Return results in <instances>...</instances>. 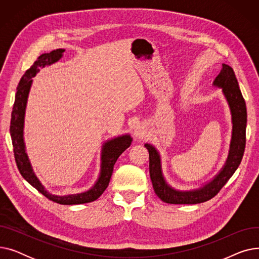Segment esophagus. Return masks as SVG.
Wrapping results in <instances>:
<instances>
[{
  "instance_id": "34e87169",
  "label": "esophagus",
  "mask_w": 259,
  "mask_h": 259,
  "mask_svg": "<svg viewBox=\"0 0 259 259\" xmlns=\"http://www.w3.org/2000/svg\"><path fill=\"white\" fill-rule=\"evenodd\" d=\"M146 131L142 125H137L134 128V137L138 139H143L145 137Z\"/></svg>"
}]
</instances>
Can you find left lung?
I'll use <instances>...</instances> for the list:
<instances>
[{
	"label": "left lung",
	"mask_w": 259,
	"mask_h": 259,
	"mask_svg": "<svg viewBox=\"0 0 259 259\" xmlns=\"http://www.w3.org/2000/svg\"><path fill=\"white\" fill-rule=\"evenodd\" d=\"M213 85L223 88V93L232 114L233 129L226 164L211 182L199 189L190 190V191H180V190L173 189L166 183L162 175L158 151L152 145L145 144V147L149 151V172H150L154 192L162 201L167 203L193 205V203H200L213 198L234 174L242 159L244 148H246L247 108L232 68L229 65L223 64L222 70L215 77Z\"/></svg>",
	"instance_id": "1"
}]
</instances>
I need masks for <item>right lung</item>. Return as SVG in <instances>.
Here are the masks:
<instances>
[{
    "mask_svg": "<svg viewBox=\"0 0 259 259\" xmlns=\"http://www.w3.org/2000/svg\"><path fill=\"white\" fill-rule=\"evenodd\" d=\"M64 51L65 49H57L49 53L40 54L37 60L33 63V65L22 76L17 88L16 100L12 108L10 135L17 166L23 178L33 188H35L38 192H40L48 199L54 202H58L60 205H79V203L91 202L95 199H98L104 193L106 188L109 185V182H110L114 164L119 157V155L124 152L127 148L130 147L132 139L130 135L126 134L121 135V137H117L113 140L107 141L103 145L100 176L97 183L94 184V186L86 192L64 196L53 195L49 193L44 188V186L40 184V182L37 180L32 170L29 158L27 156L25 150L23 130L27 99H28V94L32 84V77L35 76V74L39 71V68H43L45 66L58 62L63 57Z\"/></svg>",
    "mask_w": 259,
    "mask_h": 259,
    "instance_id": "obj_1",
    "label": "right lung"
}]
</instances>
